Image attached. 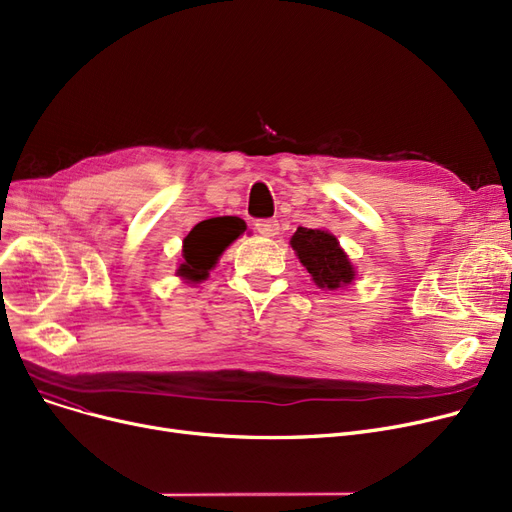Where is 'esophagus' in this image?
I'll return each instance as SVG.
<instances>
[{
    "label": "esophagus",
    "mask_w": 512,
    "mask_h": 512,
    "mask_svg": "<svg viewBox=\"0 0 512 512\" xmlns=\"http://www.w3.org/2000/svg\"><path fill=\"white\" fill-rule=\"evenodd\" d=\"M255 228L261 236H276L280 230V224H278V220H257Z\"/></svg>",
    "instance_id": "esophagus-1"
}]
</instances>
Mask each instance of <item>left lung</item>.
<instances>
[{
	"label": "left lung",
	"instance_id": "1",
	"mask_svg": "<svg viewBox=\"0 0 512 512\" xmlns=\"http://www.w3.org/2000/svg\"><path fill=\"white\" fill-rule=\"evenodd\" d=\"M290 245L319 288L338 290L355 280L351 259L328 230L299 228L292 234Z\"/></svg>",
	"mask_w": 512,
	"mask_h": 512
}]
</instances>
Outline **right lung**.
Returning <instances> with one entry per match:
<instances>
[{"instance_id":"obj_1","label":"right lung","mask_w":512,"mask_h":512,"mask_svg":"<svg viewBox=\"0 0 512 512\" xmlns=\"http://www.w3.org/2000/svg\"><path fill=\"white\" fill-rule=\"evenodd\" d=\"M245 230V222L230 215L199 222L182 240V261L176 274L191 284H199L209 276V270H213L230 242Z\"/></svg>"}]
</instances>
